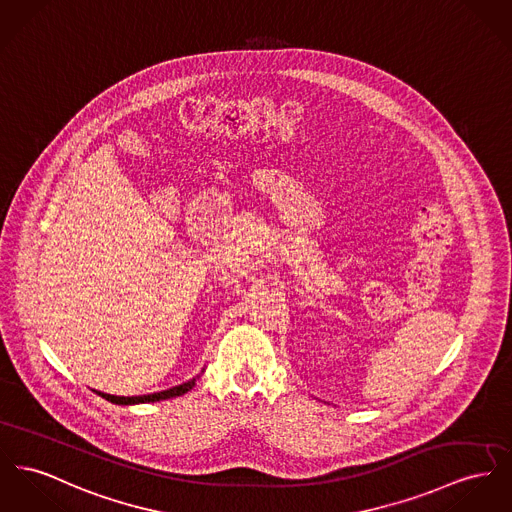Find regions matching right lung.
Segmentation results:
<instances>
[{"label": "right lung", "instance_id": "1", "mask_svg": "<svg viewBox=\"0 0 512 512\" xmlns=\"http://www.w3.org/2000/svg\"><path fill=\"white\" fill-rule=\"evenodd\" d=\"M194 380H188L180 386H174L169 390H163V392H155V394H147V396H132V398H124V396H110V394H103L99 392V396H103L104 400L112 402V404H122V406H128V404H145V402H159V400H169V398H176V396H182L186 394L188 390H192L194 386Z\"/></svg>", "mask_w": 512, "mask_h": 512}]
</instances>
